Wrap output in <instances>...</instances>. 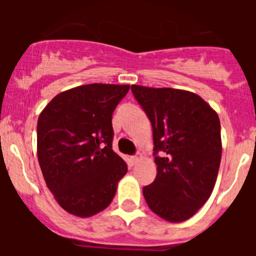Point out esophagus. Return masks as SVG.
I'll list each match as a JSON object with an SVG mask.
<instances>
[{"label":"esophagus","instance_id":"1","mask_svg":"<svg viewBox=\"0 0 256 256\" xmlns=\"http://www.w3.org/2000/svg\"><path fill=\"white\" fill-rule=\"evenodd\" d=\"M130 164L132 165H134V164H137V162H138V160H140V156L138 155H133V156H130Z\"/></svg>","mask_w":256,"mask_h":256}]
</instances>
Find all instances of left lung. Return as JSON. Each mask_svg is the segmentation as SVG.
Returning a JSON list of instances; mask_svg holds the SVG:
<instances>
[{"instance_id":"obj_1","label":"left lung","mask_w":256,"mask_h":256,"mask_svg":"<svg viewBox=\"0 0 256 256\" xmlns=\"http://www.w3.org/2000/svg\"><path fill=\"white\" fill-rule=\"evenodd\" d=\"M152 126L156 178L142 188L155 214L191 218L212 195L222 158L220 122L200 96L174 88L132 86Z\"/></svg>"}]
</instances>
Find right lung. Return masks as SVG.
I'll use <instances>...</instances> for the list:
<instances>
[{"mask_svg":"<svg viewBox=\"0 0 256 256\" xmlns=\"http://www.w3.org/2000/svg\"><path fill=\"white\" fill-rule=\"evenodd\" d=\"M130 86L86 84L61 92L40 112L37 152L47 187L64 210L91 216L112 201L128 168L112 150V116Z\"/></svg>","mask_w":256,"mask_h":256,"instance_id":"obj_1","label":"right lung"}]
</instances>
